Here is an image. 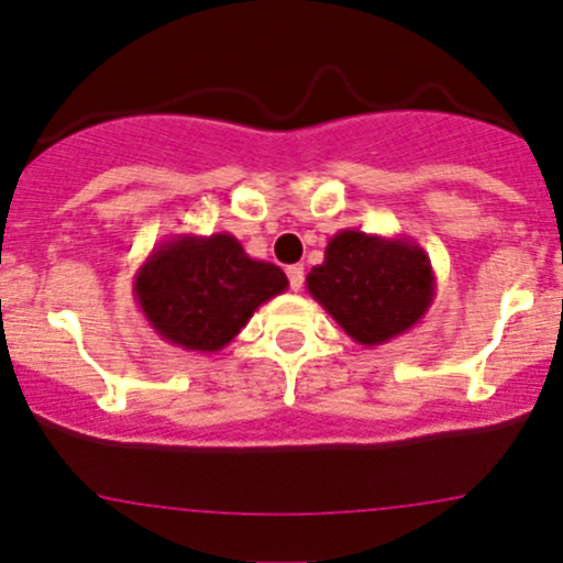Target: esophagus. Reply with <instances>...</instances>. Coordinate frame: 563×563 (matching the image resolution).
Wrapping results in <instances>:
<instances>
[{
  "instance_id": "34e87169",
  "label": "esophagus",
  "mask_w": 563,
  "mask_h": 563,
  "mask_svg": "<svg viewBox=\"0 0 563 563\" xmlns=\"http://www.w3.org/2000/svg\"><path fill=\"white\" fill-rule=\"evenodd\" d=\"M288 283H291L294 291H302V286H305V266L302 264L288 266Z\"/></svg>"
}]
</instances>
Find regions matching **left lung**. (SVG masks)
Here are the masks:
<instances>
[{
    "mask_svg": "<svg viewBox=\"0 0 563 563\" xmlns=\"http://www.w3.org/2000/svg\"><path fill=\"white\" fill-rule=\"evenodd\" d=\"M308 291L351 340L373 349L422 321L435 299V275L408 236L343 229L310 269Z\"/></svg>",
    "mask_w": 563,
    "mask_h": 563,
    "instance_id": "obj_1",
    "label": "left lung"
}]
</instances>
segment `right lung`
I'll use <instances>...</instances> for the list:
<instances>
[{
  "instance_id": "1",
  "label": "right lung",
  "mask_w": 563,
  "mask_h": 563,
  "mask_svg": "<svg viewBox=\"0 0 563 563\" xmlns=\"http://www.w3.org/2000/svg\"><path fill=\"white\" fill-rule=\"evenodd\" d=\"M286 288L280 266L250 258L231 234L168 236L133 277V297L155 334L196 354H218Z\"/></svg>"
}]
</instances>
